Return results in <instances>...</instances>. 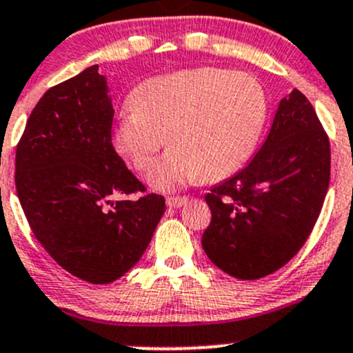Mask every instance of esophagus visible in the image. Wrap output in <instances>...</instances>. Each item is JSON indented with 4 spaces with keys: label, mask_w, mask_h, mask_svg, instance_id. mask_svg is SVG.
Segmentation results:
<instances>
[{
    "label": "esophagus",
    "mask_w": 353,
    "mask_h": 353,
    "mask_svg": "<svg viewBox=\"0 0 353 353\" xmlns=\"http://www.w3.org/2000/svg\"><path fill=\"white\" fill-rule=\"evenodd\" d=\"M188 203V196H169L167 198V206L170 208H181Z\"/></svg>",
    "instance_id": "obj_1"
}]
</instances>
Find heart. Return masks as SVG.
I'll list each match as a JSON object with an SVG mask.
<instances>
[{"instance_id":"b5f03b06","label":"heart","mask_w":353,"mask_h":353,"mask_svg":"<svg viewBox=\"0 0 353 353\" xmlns=\"http://www.w3.org/2000/svg\"><path fill=\"white\" fill-rule=\"evenodd\" d=\"M114 130L117 152L145 172L172 145L148 181L172 191L198 179L220 181L244 165L268 112L263 85L252 74L199 66L150 78L131 94Z\"/></svg>"}]
</instances>
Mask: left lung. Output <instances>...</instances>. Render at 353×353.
Here are the masks:
<instances>
[{
    "label": "left lung",
    "instance_id": "obj_1",
    "mask_svg": "<svg viewBox=\"0 0 353 353\" xmlns=\"http://www.w3.org/2000/svg\"><path fill=\"white\" fill-rule=\"evenodd\" d=\"M330 138L297 88L280 101L268 138L241 172L205 199L203 249L222 272L258 280L287 265L311 236L330 186Z\"/></svg>",
    "mask_w": 353,
    "mask_h": 353
}]
</instances>
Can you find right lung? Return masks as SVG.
Returning a JSON list of instances; mask_svg holds the SVG:
<instances>
[{"label":"right lung","mask_w":353,"mask_h":353,"mask_svg":"<svg viewBox=\"0 0 353 353\" xmlns=\"http://www.w3.org/2000/svg\"><path fill=\"white\" fill-rule=\"evenodd\" d=\"M114 109L94 65L49 88L28 116L15 186L35 239L68 273L102 285L133 268L165 212L112 145Z\"/></svg>","instance_id":"1"}]
</instances>
